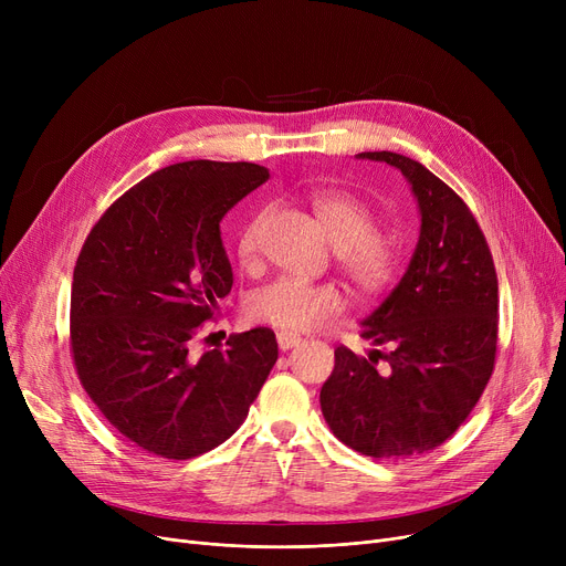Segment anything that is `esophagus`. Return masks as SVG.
Listing matches in <instances>:
<instances>
[{
  "label": "esophagus",
  "instance_id": "obj_1",
  "mask_svg": "<svg viewBox=\"0 0 566 566\" xmlns=\"http://www.w3.org/2000/svg\"><path fill=\"white\" fill-rule=\"evenodd\" d=\"M277 344H280L282 350H289V348L301 344V337L298 335H291V333H277Z\"/></svg>",
  "mask_w": 566,
  "mask_h": 566
}]
</instances>
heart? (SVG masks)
Instances as JSON below:
<instances>
[{
	"mask_svg": "<svg viewBox=\"0 0 566 566\" xmlns=\"http://www.w3.org/2000/svg\"><path fill=\"white\" fill-rule=\"evenodd\" d=\"M310 203L335 245V259L348 280L367 293L388 286L397 273L399 254L390 238L374 229L376 216L371 208L339 188L314 190ZM263 220L265 211H259L238 229L235 254L245 263L252 261L259 250ZM344 305V293L333 282L314 284L282 277L259 289L250 298L248 310L252 318L293 335L314 331L325 321L339 316Z\"/></svg>",
	"mask_w": 566,
	"mask_h": 566,
	"instance_id": "b5f03b06",
	"label": "heart"
}]
</instances>
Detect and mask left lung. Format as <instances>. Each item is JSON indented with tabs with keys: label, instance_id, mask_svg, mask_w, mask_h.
<instances>
[{
	"label": "left lung",
	"instance_id": "1",
	"mask_svg": "<svg viewBox=\"0 0 566 566\" xmlns=\"http://www.w3.org/2000/svg\"><path fill=\"white\" fill-rule=\"evenodd\" d=\"M397 167L420 206V241L395 291L363 321V337L388 353L335 350L321 388L331 431L371 459L436 450L480 401L497 348V275L465 201L418 160L365 151Z\"/></svg>",
	"mask_w": 566,
	"mask_h": 566
}]
</instances>
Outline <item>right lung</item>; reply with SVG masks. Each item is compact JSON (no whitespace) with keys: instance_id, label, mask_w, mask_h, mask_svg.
I'll return each mask as SVG.
<instances>
[{"instance_id":"right-lung-1","label":"right lung","mask_w":566,"mask_h":566,"mask_svg":"<svg viewBox=\"0 0 566 566\" xmlns=\"http://www.w3.org/2000/svg\"><path fill=\"white\" fill-rule=\"evenodd\" d=\"M268 176L254 163L169 165L118 197L82 245L75 371L105 420L148 454L184 461L218 448L277 363L271 328L192 350L233 284L220 222Z\"/></svg>"}]
</instances>
